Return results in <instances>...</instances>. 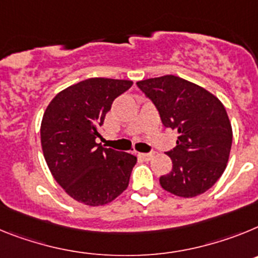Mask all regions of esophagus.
Wrapping results in <instances>:
<instances>
[{
  "label": "esophagus",
  "instance_id": "obj_1",
  "mask_svg": "<svg viewBox=\"0 0 258 258\" xmlns=\"http://www.w3.org/2000/svg\"><path fill=\"white\" fill-rule=\"evenodd\" d=\"M139 157L145 161H149L154 157V152H151V153H139Z\"/></svg>",
  "mask_w": 258,
  "mask_h": 258
}]
</instances>
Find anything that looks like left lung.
Returning a JSON list of instances; mask_svg holds the SVG:
<instances>
[{
    "mask_svg": "<svg viewBox=\"0 0 258 258\" xmlns=\"http://www.w3.org/2000/svg\"><path fill=\"white\" fill-rule=\"evenodd\" d=\"M157 107L163 126L178 132L167 152L172 170L160 178L165 191L179 197L207 192L227 166L232 128L225 106L203 87L165 75L136 83Z\"/></svg>",
    "mask_w": 258,
    "mask_h": 258,
    "instance_id": "1",
    "label": "left lung"
}]
</instances>
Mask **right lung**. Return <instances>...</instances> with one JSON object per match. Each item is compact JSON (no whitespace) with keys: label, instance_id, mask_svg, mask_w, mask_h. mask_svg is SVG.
Returning a JSON list of instances; mask_svg holds the SVG:
<instances>
[{"label":"right lung","instance_id":"obj_1","mask_svg":"<svg viewBox=\"0 0 258 258\" xmlns=\"http://www.w3.org/2000/svg\"><path fill=\"white\" fill-rule=\"evenodd\" d=\"M131 80L91 78L59 92L41 122V147L55 182L89 207L113 201L128 187L136 158L96 143L105 115Z\"/></svg>","mask_w":258,"mask_h":258}]
</instances>
